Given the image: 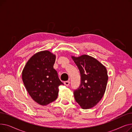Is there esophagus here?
<instances>
[{
  "instance_id": "esophagus-1",
  "label": "esophagus",
  "mask_w": 132,
  "mask_h": 132,
  "mask_svg": "<svg viewBox=\"0 0 132 132\" xmlns=\"http://www.w3.org/2000/svg\"><path fill=\"white\" fill-rule=\"evenodd\" d=\"M70 81H66L64 82V84H65V86L68 87V86H69V85H70Z\"/></svg>"
}]
</instances>
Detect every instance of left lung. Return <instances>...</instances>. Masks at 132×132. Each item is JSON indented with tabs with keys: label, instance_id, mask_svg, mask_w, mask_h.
Returning a JSON list of instances; mask_svg holds the SVG:
<instances>
[{
	"label": "left lung",
	"instance_id": "8db88e82",
	"mask_svg": "<svg viewBox=\"0 0 132 132\" xmlns=\"http://www.w3.org/2000/svg\"><path fill=\"white\" fill-rule=\"evenodd\" d=\"M81 75V84L74 90L75 101L83 109H89L97 105L104 94L108 80L104 66L88 55L72 57Z\"/></svg>",
	"mask_w": 132,
	"mask_h": 132
}]
</instances>
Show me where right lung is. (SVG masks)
I'll return each mask as SVG.
<instances>
[{"label": "right lung", "instance_id": "add662e5", "mask_svg": "<svg viewBox=\"0 0 132 132\" xmlns=\"http://www.w3.org/2000/svg\"><path fill=\"white\" fill-rule=\"evenodd\" d=\"M55 55L48 51L34 54L24 67L22 78L31 97L42 105H46L58 97L59 86L64 84L53 68Z\"/></svg>", "mask_w": 132, "mask_h": 132}]
</instances>
